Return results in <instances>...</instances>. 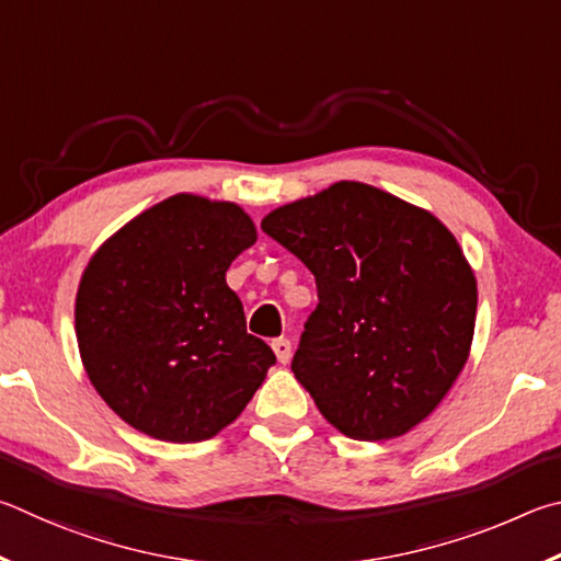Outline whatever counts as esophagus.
I'll use <instances>...</instances> for the list:
<instances>
[{"mask_svg": "<svg viewBox=\"0 0 561 561\" xmlns=\"http://www.w3.org/2000/svg\"><path fill=\"white\" fill-rule=\"evenodd\" d=\"M273 352H275V357H278L280 362H288L290 355H293V347H290L288 340L280 337V340L273 342Z\"/></svg>", "mask_w": 561, "mask_h": 561, "instance_id": "obj_1", "label": "esophagus"}]
</instances>
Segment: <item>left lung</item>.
Listing matches in <instances>:
<instances>
[{
    "instance_id": "obj_1",
    "label": "left lung",
    "mask_w": 561,
    "mask_h": 561,
    "mask_svg": "<svg viewBox=\"0 0 561 561\" xmlns=\"http://www.w3.org/2000/svg\"><path fill=\"white\" fill-rule=\"evenodd\" d=\"M255 239L239 204L174 194L98 245L78 283L76 340L88 379L125 424L199 444L241 416L275 365L226 286Z\"/></svg>"
}]
</instances>
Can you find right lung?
<instances>
[{"label": "right lung", "instance_id": "right-lung-1", "mask_svg": "<svg viewBox=\"0 0 561 561\" xmlns=\"http://www.w3.org/2000/svg\"><path fill=\"white\" fill-rule=\"evenodd\" d=\"M261 229L316 275L293 375L340 434L399 438L470 357L476 275L436 216L359 182L273 209Z\"/></svg>", "mask_w": 561, "mask_h": 561}]
</instances>
